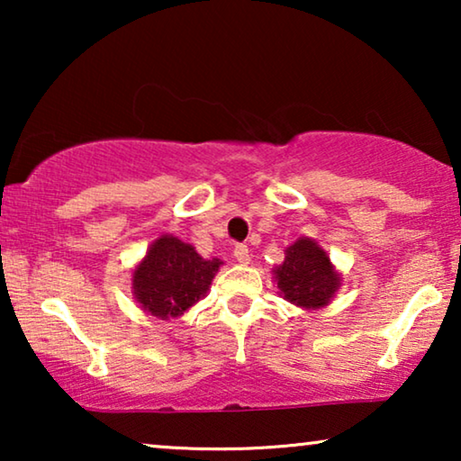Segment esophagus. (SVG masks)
I'll use <instances>...</instances> for the list:
<instances>
[{"label":"esophagus","mask_w":461,"mask_h":461,"mask_svg":"<svg viewBox=\"0 0 461 461\" xmlns=\"http://www.w3.org/2000/svg\"><path fill=\"white\" fill-rule=\"evenodd\" d=\"M235 258H237V262L249 264V248H248V245H245V243L235 245Z\"/></svg>","instance_id":"1"}]
</instances>
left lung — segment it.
Listing matches in <instances>:
<instances>
[{"instance_id": "8db88e82", "label": "left lung", "mask_w": 461, "mask_h": 461, "mask_svg": "<svg viewBox=\"0 0 461 461\" xmlns=\"http://www.w3.org/2000/svg\"><path fill=\"white\" fill-rule=\"evenodd\" d=\"M283 298L304 308H321L338 292L339 276L330 256L312 239H298L285 251V262L275 270Z\"/></svg>"}]
</instances>
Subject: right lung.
Wrapping results in <instances>:
<instances>
[{"mask_svg": "<svg viewBox=\"0 0 461 461\" xmlns=\"http://www.w3.org/2000/svg\"><path fill=\"white\" fill-rule=\"evenodd\" d=\"M220 264L218 258L203 260L193 245L163 235L150 245L134 270V295L144 311L157 319L180 317L203 298Z\"/></svg>", "mask_w": 461, "mask_h": 461, "instance_id": "obj_1", "label": "right lung"}]
</instances>
